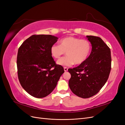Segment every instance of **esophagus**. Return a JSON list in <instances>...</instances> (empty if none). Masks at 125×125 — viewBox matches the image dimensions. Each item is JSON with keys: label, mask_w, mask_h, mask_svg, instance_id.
Segmentation results:
<instances>
[{"label": "esophagus", "mask_w": 125, "mask_h": 125, "mask_svg": "<svg viewBox=\"0 0 125 125\" xmlns=\"http://www.w3.org/2000/svg\"><path fill=\"white\" fill-rule=\"evenodd\" d=\"M63 69H64V71H65V72H66V71H68V68H67V67H64Z\"/></svg>", "instance_id": "esophagus-1"}]
</instances>
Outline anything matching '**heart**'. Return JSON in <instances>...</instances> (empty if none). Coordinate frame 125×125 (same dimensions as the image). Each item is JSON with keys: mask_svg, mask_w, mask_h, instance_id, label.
Masks as SVG:
<instances>
[{"mask_svg": "<svg viewBox=\"0 0 125 125\" xmlns=\"http://www.w3.org/2000/svg\"><path fill=\"white\" fill-rule=\"evenodd\" d=\"M91 51V45L86 40L73 36H68L59 41V45H52L50 49L51 54L55 59L59 58L66 52L67 56L59 59L57 65L71 67L75 63L80 65L88 58Z\"/></svg>", "mask_w": 125, "mask_h": 125, "instance_id": "heart-1", "label": "heart"}]
</instances>
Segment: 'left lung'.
Returning a JSON list of instances; mask_svg holds the SVG:
<instances>
[{"mask_svg": "<svg viewBox=\"0 0 125 125\" xmlns=\"http://www.w3.org/2000/svg\"><path fill=\"white\" fill-rule=\"evenodd\" d=\"M92 51L85 62L68 69L69 86L79 97L86 99L95 95L106 82L111 69V51L100 37L86 36Z\"/></svg>", "mask_w": 125, "mask_h": 125, "instance_id": "8db88e82", "label": "left lung"}]
</instances>
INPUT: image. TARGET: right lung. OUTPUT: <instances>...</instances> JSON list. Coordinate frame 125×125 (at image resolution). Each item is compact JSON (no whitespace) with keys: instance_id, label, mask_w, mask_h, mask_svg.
Here are the masks:
<instances>
[{"instance_id":"add662e5","label":"right lung","mask_w":125,"mask_h":125,"mask_svg":"<svg viewBox=\"0 0 125 125\" xmlns=\"http://www.w3.org/2000/svg\"><path fill=\"white\" fill-rule=\"evenodd\" d=\"M58 38L51 35H33L26 39L18 50V75L22 88L33 97L49 95L64 73L56 65L50 49Z\"/></svg>"}]
</instances>
